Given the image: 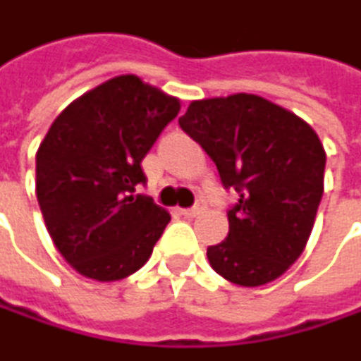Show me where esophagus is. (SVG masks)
Returning <instances> with one entry per match:
<instances>
[{"mask_svg":"<svg viewBox=\"0 0 361 361\" xmlns=\"http://www.w3.org/2000/svg\"><path fill=\"white\" fill-rule=\"evenodd\" d=\"M203 209H205V202L200 200V202L195 203L193 207H183V209H180V214H183V216H187V218H193V216L202 214Z\"/></svg>","mask_w":361,"mask_h":361,"instance_id":"34e87169","label":"esophagus"}]
</instances>
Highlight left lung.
<instances>
[{"instance_id":"obj_1","label":"left lung","mask_w":361,"mask_h":361,"mask_svg":"<svg viewBox=\"0 0 361 361\" xmlns=\"http://www.w3.org/2000/svg\"><path fill=\"white\" fill-rule=\"evenodd\" d=\"M178 124L239 195L228 237L207 247L209 266L241 287L272 283L303 253L324 193L326 154L316 130L251 93L191 102Z\"/></svg>"}]
</instances>
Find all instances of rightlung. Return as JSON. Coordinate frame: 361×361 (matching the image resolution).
Masks as SVG:
<instances>
[{"label": "right lung", "instance_id": "obj_1", "mask_svg": "<svg viewBox=\"0 0 361 361\" xmlns=\"http://www.w3.org/2000/svg\"><path fill=\"white\" fill-rule=\"evenodd\" d=\"M180 102L135 74L74 99L37 152V200L68 264L93 281H120L152 255L170 214L147 195L141 161Z\"/></svg>", "mask_w": 361, "mask_h": 361}]
</instances>
